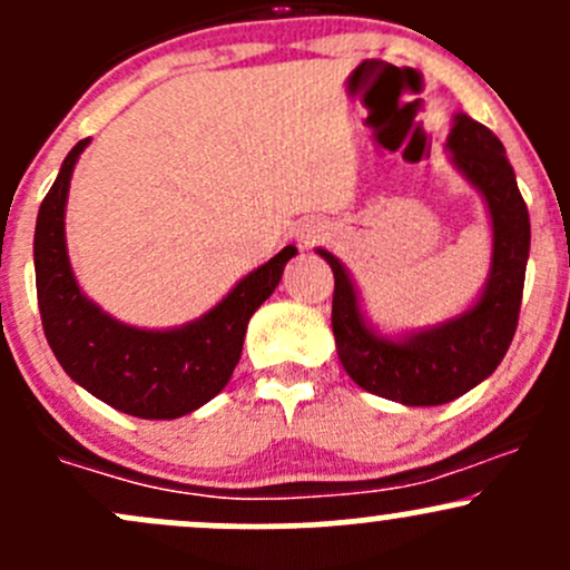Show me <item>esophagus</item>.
Segmentation results:
<instances>
[{
    "mask_svg": "<svg viewBox=\"0 0 570 570\" xmlns=\"http://www.w3.org/2000/svg\"><path fill=\"white\" fill-rule=\"evenodd\" d=\"M331 237V232H327L325 224H316V220H311V224H303L301 229H297V243L305 245V248H311V245L322 243V239Z\"/></svg>",
    "mask_w": 570,
    "mask_h": 570,
    "instance_id": "obj_1",
    "label": "esophagus"
}]
</instances>
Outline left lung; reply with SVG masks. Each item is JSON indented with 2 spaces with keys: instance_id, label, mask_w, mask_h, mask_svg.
<instances>
[{
  "instance_id": "8db88e82",
  "label": "left lung",
  "mask_w": 570,
  "mask_h": 570,
  "mask_svg": "<svg viewBox=\"0 0 570 570\" xmlns=\"http://www.w3.org/2000/svg\"><path fill=\"white\" fill-rule=\"evenodd\" d=\"M453 166L481 190L491 218V269L472 308L429 331L385 338L365 322L355 284L325 248L333 269V335L341 365L363 391L404 406H436L459 399L502 363L522 308L530 256V215L502 141L466 114L448 136Z\"/></svg>"
}]
</instances>
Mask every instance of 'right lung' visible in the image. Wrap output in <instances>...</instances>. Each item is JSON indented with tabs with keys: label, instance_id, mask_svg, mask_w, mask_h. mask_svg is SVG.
Returning a JSON list of instances; mask_svg holds the SVG:
<instances>
[{
	"label": "right lung",
	"instance_id": "obj_1",
	"mask_svg": "<svg viewBox=\"0 0 570 570\" xmlns=\"http://www.w3.org/2000/svg\"><path fill=\"white\" fill-rule=\"evenodd\" d=\"M87 144L81 139L68 153L35 226V284L48 346L70 380L114 410L144 421H175L224 391L248 320L273 295L297 248L286 245L205 316L175 331L117 322L79 289L65 245L70 177Z\"/></svg>",
	"mask_w": 570,
	"mask_h": 570
}]
</instances>
